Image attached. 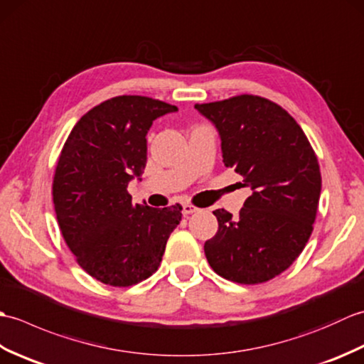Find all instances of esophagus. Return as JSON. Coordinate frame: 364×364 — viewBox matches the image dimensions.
<instances>
[{"instance_id": "1", "label": "esophagus", "mask_w": 364, "mask_h": 364, "mask_svg": "<svg viewBox=\"0 0 364 364\" xmlns=\"http://www.w3.org/2000/svg\"><path fill=\"white\" fill-rule=\"evenodd\" d=\"M196 211H198L196 206H192L191 203H184L183 205V214L184 215H189V214H192V213H196Z\"/></svg>"}]
</instances>
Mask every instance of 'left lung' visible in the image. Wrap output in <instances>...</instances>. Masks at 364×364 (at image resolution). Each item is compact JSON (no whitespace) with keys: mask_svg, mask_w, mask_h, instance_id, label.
Listing matches in <instances>:
<instances>
[{"mask_svg":"<svg viewBox=\"0 0 364 364\" xmlns=\"http://www.w3.org/2000/svg\"><path fill=\"white\" fill-rule=\"evenodd\" d=\"M220 137L223 164L250 189L237 218L219 222L205 255L215 274L241 284L264 283L288 269L311 236L321 197V170L299 123L257 95L196 105Z\"/></svg>","mask_w":364,"mask_h":364,"instance_id":"left-lung-1","label":"left lung"}]
</instances>
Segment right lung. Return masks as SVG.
<instances>
[{
    "label": "right lung",
    "instance_id": "right-lung-1",
    "mask_svg": "<svg viewBox=\"0 0 364 364\" xmlns=\"http://www.w3.org/2000/svg\"><path fill=\"white\" fill-rule=\"evenodd\" d=\"M178 107L122 95L92 107L67 137L53 180L59 228L78 264L98 282L133 286L158 270L181 205H133L131 180H142L146 133Z\"/></svg>",
    "mask_w": 364,
    "mask_h": 364
}]
</instances>
